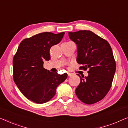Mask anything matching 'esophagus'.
<instances>
[{
	"mask_svg": "<svg viewBox=\"0 0 128 128\" xmlns=\"http://www.w3.org/2000/svg\"><path fill=\"white\" fill-rule=\"evenodd\" d=\"M68 76H72V73H68Z\"/></svg>",
	"mask_w": 128,
	"mask_h": 128,
	"instance_id": "esophagus-1",
	"label": "esophagus"
}]
</instances>
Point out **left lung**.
<instances>
[{
    "label": "left lung",
    "mask_w": 128,
    "mask_h": 128,
    "mask_svg": "<svg viewBox=\"0 0 128 128\" xmlns=\"http://www.w3.org/2000/svg\"><path fill=\"white\" fill-rule=\"evenodd\" d=\"M78 47L77 62L80 69H88V76H80L76 89L78 98L92 104L104 98L109 92L116 70V63L110 44L91 31L69 32Z\"/></svg>",
    "instance_id": "obj_1"
}]
</instances>
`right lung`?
I'll return each instance as SVG.
<instances>
[{"label": "right lung", "instance_id": "right-lung-1", "mask_svg": "<svg viewBox=\"0 0 128 128\" xmlns=\"http://www.w3.org/2000/svg\"><path fill=\"white\" fill-rule=\"evenodd\" d=\"M64 34L45 32L26 38L14 56V82L27 98L36 104L53 98L57 87L68 77L67 73L50 72L43 67L44 61L50 59V48L60 42Z\"/></svg>", "mask_w": 128, "mask_h": 128}]
</instances>
